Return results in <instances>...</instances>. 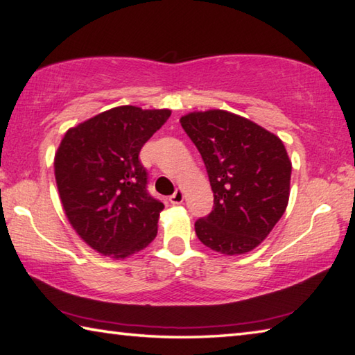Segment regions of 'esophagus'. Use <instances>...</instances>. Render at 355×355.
Here are the masks:
<instances>
[{
    "label": "esophagus",
    "mask_w": 355,
    "mask_h": 355,
    "mask_svg": "<svg viewBox=\"0 0 355 355\" xmlns=\"http://www.w3.org/2000/svg\"><path fill=\"white\" fill-rule=\"evenodd\" d=\"M170 202L171 204H182L184 202V191L181 189H178L174 193L170 196Z\"/></svg>",
    "instance_id": "34e87169"
}]
</instances>
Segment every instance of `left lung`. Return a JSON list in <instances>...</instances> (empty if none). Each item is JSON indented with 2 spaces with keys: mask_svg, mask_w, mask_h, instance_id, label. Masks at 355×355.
Returning a JSON list of instances; mask_svg holds the SVG:
<instances>
[{
  "mask_svg": "<svg viewBox=\"0 0 355 355\" xmlns=\"http://www.w3.org/2000/svg\"><path fill=\"white\" fill-rule=\"evenodd\" d=\"M181 126L200 151L214 191V210L195 223L198 239L226 256L252 251L288 204L291 162L282 140L226 110L193 112Z\"/></svg>",
  "mask_w": 355,
  "mask_h": 355,
  "instance_id": "obj_1",
  "label": "left lung"
}]
</instances>
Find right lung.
<instances>
[{
	"instance_id": "obj_1",
	"label": "right lung",
	"mask_w": 355,
	"mask_h": 355,
	"mask_svg": "<svg viewBox=\"0 0 355 355\" xmlns=\"http://www.w3.org/2000/svg\"><path fill=\"white\" fill-rule=\"evenodd\" d=\"M168 109L121 105L67 130L54 174L65 215L93 250L124 259L157 235L164 204L148 191L140 149L164 126Z\"/></svg>"
}]
</instances>
